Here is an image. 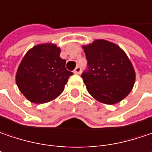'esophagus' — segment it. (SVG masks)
Wrapping results in <instances>:
<instances>
[{
  "mask_svg": "<svg viewBox=\"0 0 152 152\" xmlns=\"http://www.w3.org/2000/svg\"><path fill=\"white\" fill-rule=\"evenodd\" d=\"M81 71H82V68L80 67V66H77V67L75 69V70H74V73H75V74H80Z\"/></svg>",
  "mask_w": 152,
  "mask_h": 152,
  "instance_id": "obj_1",
  "label": "esophagus"
}]
</instances>
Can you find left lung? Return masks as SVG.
Masks as SVG:
<instances>
[{
    "label": "left lung",
    "instance_id": "left-lung-1",
    "mask_svg": "<svg viewBox=\"0 0 152 152\" xmlns=\"http://www.w3.org/2000/svg\"><path fill=\"white\" fill-rule=\"evenodd\" d=\"M83 48L88 69L82 77L88 93L102 103L120 102L128 95L135 83V71L125 51L104 39L94 40Z\"/></svg>",
    "mask_w": 152,
    "mask_h": 152
}]
</instances>
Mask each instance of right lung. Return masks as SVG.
<instances>
[{
	"instance_id": "obj_1",
	"label": "right lung",
	"mask_w": 152,
	"mask_h": 152,
	"mask_svg": "<svg viewBox=\"0 0 152 152\" xmlns=\"http://www.w3.org/2000/svg\"><path fill=\"white\" fill-rule=\"evenodd\" d=\"M61 50L53 44L38 45L29 50L18 68L16 83L25 97L33 103H45L62 94L73 75L60 58Z\"/></svg>"
}]
</instances>
